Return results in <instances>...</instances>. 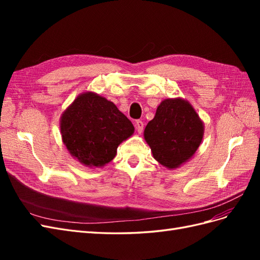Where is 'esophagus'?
Listing matches in <instances>:
<instances>
[{
    "label": "esophagus",
    "instance_id": "esophagus-1",
    "mask_svg": "<svg viewBox=\"0 0 260 260\" xmlns=\"http://www.w3.org/2000/svg\"><path fill=\"white\" fill-rule=\"evenodd\" d=\"M136 128L138 130L139 133H142L143 129H144V123L142 120H137L136 121Z\"/></svg>",
    "mask_w": 260,
    "mask_h": 260
}]
</instances>
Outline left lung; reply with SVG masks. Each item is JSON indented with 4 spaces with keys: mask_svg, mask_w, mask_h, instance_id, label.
Returning <instances> with one entry per match:
<instances>
[{
    "mask_svg": "<svg viewBox=\"0 0 260 260\" xmlns=\"http://www.w3.org/2000/svg\"><path fill=\"white\" fill-rule=\"evenodd\" d=\"M203 137V120L190 102L182 98L164 100L144 130L153 157L170 170L192 158Z\"/></svg>",
    "mask_w": 260,
    "mask_h": 260,
    "instance_id": "8db88e82",
    "label": "left lung"
}]
</instances>
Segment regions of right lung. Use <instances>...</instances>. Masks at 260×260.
Masks as SVG:
<instances>
[{"mask_svg": "<svg viewBox=\"0 0 260 260\" xmlns=\"http://www.w3.org/2000/svg\"><path fill=\"white\" fill-rule=\"evenodd\" d=\"M59 124L69 154L90 168L112 161L119 144L135 133L132 122L113 102L89 91L62 112Z\"/></svg>", "mask_w": 260, "mask_h": 260, "instance_id": "1", "label": "right lung"}]
</instances>
